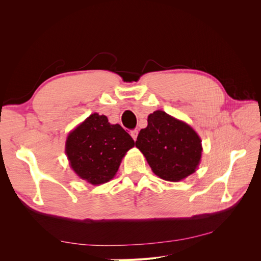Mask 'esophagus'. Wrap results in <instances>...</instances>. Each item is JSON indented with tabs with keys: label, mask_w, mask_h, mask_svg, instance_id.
<instances>
[{
	"label": "esophagus",
	"mask_w": 261,
	"mask_h": 261,
	"mask_svg": "<svg viewBox=\"0 0 261 261\" xmlns=\"http://www.w3.org/2000/svg\"><path fill=\"white\" fill-rule=\"evenodd\" d=\"M130 136H132V138L136 141V139H137V136H138V130L137 129H134V130H132L130 132Z\"/></svg>",
	"instance_id": "1"
}]
</instances>
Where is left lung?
<instances>
[{"label":"left lung","mask_w":261,"mask_h":261,"mask_svg":"<svg viewBox=\"0 0 261 261\" xmlns=\"http://www.w3.org/2000/svg\"><path fill=\"white\" fill-rule=\"evenodd\" d=\"M156 176L178 181L196 171L201 159V139L197 133L164 111L148 116L135 143Z\"/></svg>","instance_id":"8db88e82"}]
</instances>
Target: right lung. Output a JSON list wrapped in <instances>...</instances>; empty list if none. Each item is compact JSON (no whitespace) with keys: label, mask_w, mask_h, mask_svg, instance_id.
<instances>
[{"label":"right lung","mask_w":261,"mask_h":261,"mask_svg":"<svg viewBox=\"0 0 261 261\" xmlns=\"http://www.w3.org/2000/svg\"><path fill=\"white\" fill-rule=\"evenodd\" d=\"M134 146L135 141L121 125L93 113L68 134L65 152L78 176L99 185L115 176L123 156Z\"/></svg>","instance_id":"1"}]
</instances>
